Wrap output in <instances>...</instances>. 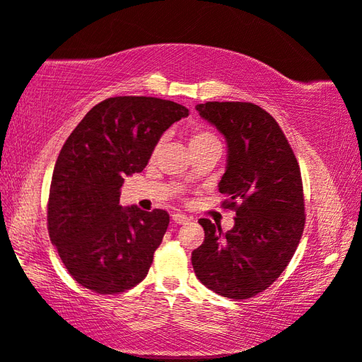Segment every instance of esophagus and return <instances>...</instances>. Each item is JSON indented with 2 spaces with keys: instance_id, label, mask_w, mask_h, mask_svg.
Listing matches in <instances>:
<instances>
[{
  "instance_id": "34e87169",
  "label": "esophagus",
  "mask_w": 362,
  "mask_h": 362,
  "mask_svg": "<svg viewBox=\"0 0 362 362\" xmlns=\"http://www.w3.org/2000/svg\"><path fill=\"white\" fill-rule=\"evenodd\" d=\"M171 219H173L175 224H180V226H185L189 223V218L181 213H173L171 214Z\"/></svg>"
}]
</instances>
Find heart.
Segmentation results:
<instances>
[{
  "label": "heart",
  "instance_id": "1",
  "mask_svg": "<svg viewBox=\"0 0 362 362\" xmlns=\"http://www.w3.org/2000/svg\"><path fill=\"white\" fill-rule=\"evenodd\" d=\"M213 141H218L216 136H214L211 132L204 130V129H195L191 135V146H200V144H206V143H213ZM160 146H162V141H158L156 144L154 152L160 149Z\"/></svg>",
  "mask_w": 362,
  "mask_h": 362
}]
</instances>
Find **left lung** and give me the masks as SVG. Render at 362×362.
I'll return each mask as SVG.
<instances>
[{
    "mask_svg": "<svg viewBox=\"0 0 362 362\" xmlns=\"http://www.w3.org/2000/svg\"><path fill=\"white\" fill-rule=\"evenodd\" d=\"M195 110L223 133L227 167L219 181L224 208L235 211L226 233L200 219L205 240L192 265L208 289L248 299L267 289L293 259L305 226L300 168L280 125L261 106L208 101Z\"/></svg>",
    "mask_w": 362,
    "mask_h": 362,
    "instance_id": "left-lung-1",
    "label": "left lung"
}]
</instances>
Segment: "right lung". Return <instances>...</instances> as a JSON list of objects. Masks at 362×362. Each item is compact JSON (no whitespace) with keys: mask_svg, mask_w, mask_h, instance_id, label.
<instances>
[{"mask_svg":"<svg viewBox=\"0 0 362 362\" xmlns=\"http://www.w3.org/2000/svg\"><path fill=\"white\" fill-rule=\"evenodd\" d=\"M189 116L175 101L112 97L95 105L63 144L47 204L50 242L81 286L119 294L143 281L170 216L119 205L124 177L148 165L162 133Z\"/></svg>","mask_w":362,"mask_h":362,"instance_id":"right-lung-1","label":"right lung"}]
</instances>
